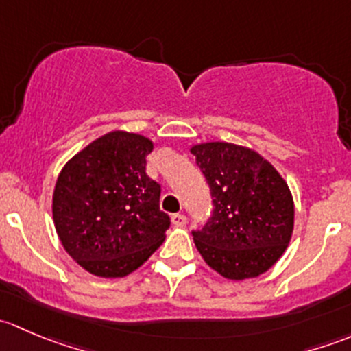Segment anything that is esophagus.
<instances>
[{
  "instance_id": "1",
  "label": "esophagus",
  "mask_w": 351,
  "mask_h": 351,
  "mask_svg": "<svg viewBox=\"0 0 351 351\" xmlns=\"http://www.w3.org/2000/svg\"><path fill=\"white\" fill-rule=\"evenodd\" d=\"M171 222L175 226H178V228H183V226L186 224V217L183 214H173L171 215Z\"/></svg>"
}]
</instances>
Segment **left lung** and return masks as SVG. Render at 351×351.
I'll return each mask as SVG.
<instances>
[{"instance_id":"left-lung-1","label":"left lung","mask_w":351,"mask_h":351,"mask_svg":"<svg viewBox=\"0 0 351 351\" xmlns=\"http://www.w3.org/2000/svg\"><path fill=\"white\" fill-rule=\"evenodd\" d=\"M190 153L210 186L212 217L193 241L205 263L228 280L270 270L293 232V198L270 161L231 143L193 144Z\"/></svg>"}]
</instances>
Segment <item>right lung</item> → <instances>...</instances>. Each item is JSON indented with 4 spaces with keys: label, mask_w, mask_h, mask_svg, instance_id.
<instances>
[{
    "label": "right lung",
    "mask_w": 351,
    "mask_h": 351,
    "mask_svg": "<svg viewBox=\"0 0 351 351\" xmlns=\"http://www.w3.org/2000/svg\"><path fill=\"white\" fill-rule=\"evenodd\" d=\"M153 141L127 130L104 134L62 166L52 195L56 232L91 275L132 274L161 246L169 217L161 186L146 175Z\"/></svg>",
    "instance_id": "right-lung-1"
}]
</instances>
